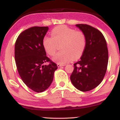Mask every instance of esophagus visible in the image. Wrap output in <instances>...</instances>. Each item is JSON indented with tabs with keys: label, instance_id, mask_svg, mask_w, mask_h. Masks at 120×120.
<instances>
[{
	"label": "esophagus",
	"instance_id": "esophagus-1",
	"mask_svg": "<svg viewBox=\"0 0 120 120\" xmlns=\"http://www.w3.org/2000/svg\"><path fill=\"white\" fill-rule=\"evenodd\" d=\"M57 67H63V66H65V65L61 64H57Z\"/></svg>",
	"mask_w": 120,
	"mask_h": 120
}]
</instances>
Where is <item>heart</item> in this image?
Wrapping results in <instances>:
<instances>
[{
	"mask_svg": "<svg viewBox=\"0 0 120 120\" xmlns=\"http://www.w3.org/2000/svg\"><path fill=\"white\" fill-rule=\"evenodd\" d=\"M51 37L45 36L43 39V47L49 55L55 53L57 45L61 43L59 52L52 60L58 64H64L73 59H78L82 55L86 46L85 34L81 31L66 26H59L53 29L51 33Z\"/></svg>",
	"mask_w": 120,
	"mask_h": 120,
	"instance_id": "b5f03b06",
	"label": "heart"
}]
</instances>
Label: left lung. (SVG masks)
<instances>
[{
    "instance_id": "left-lung-1",
    "label": "left lung",
    "mask_w": 120,
    "mask_h": 120,
    "mask_svg": "<svg viewBox=\"0 0 120 120\" xmlns=\"http://www.w3.org/2000/svg\"><path fill=\"white\" fill-rule=\"evenodd\" d=\"M86 38V46L80 60L74 64L71 75L73 86L85 92L95 88L101 83L107 71L108 51L103 34L86 24H77Z\"/></svg>"
}]
</instances>
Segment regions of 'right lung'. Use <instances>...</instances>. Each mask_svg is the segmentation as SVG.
Segmentation results:
<instances>
[{
	"label": "right lung",
	"instance_id": "obj_1",
	"mask_svg": "<svg viewBox=\"0 0 120 120\" xmlns=\"http://www.w3.org/2000/svg\"><path fill=\"white\" fill-rule=\"evenodd\" d=\"M48 26H34L24 30L18 37L15 46V58L19 75L34 91L42 93L49 87L57 69L43 47V39ZM49 62V65H44Z\"/></svg>",
	"mask_w": 120,
	"mask_h": 120
}]
</instances>
